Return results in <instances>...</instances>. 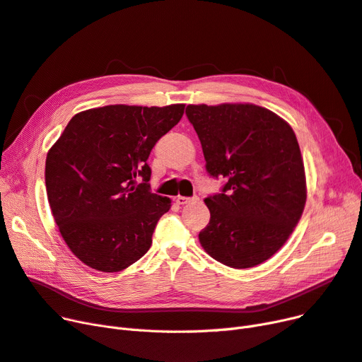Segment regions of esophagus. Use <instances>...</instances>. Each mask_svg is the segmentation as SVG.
<instances>
[{
	"mask_svg": "<svg viewBox=\"0 0 362 362\" xmlns=\"http://www.w3.org/2000/svg\"><path fill=\"white\" fill-rule=\"evenodd\" d=\"M193 200H197V197H184V196H178V197H177V204H178V205H187V204H190V202H193Z\"/></svg>",
	"mask_w": 362,
	"mask_h": 362,
	"instance_id": "34e87169",
	"label": "esophagus"
}]
</instances>
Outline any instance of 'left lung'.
I'll return each mask as SVG.
<instances>
[{
  "instance_id": "8db88e82",
  "label": "left lung",
  "mask_w": 362,
  "mask_h": 362,
  "mask_svg": "<svg viewBox=\"0 0 362 362\" xmlns=\"http://www.w3.org/2000/svg\"><path fill=\"white\" fill-rule=\"evenodd\" d=\"M206 170L227 182L205 199L209 224L199 242L214 259L250 269L276 254L305 211V163L293 127L255 104L187 105Z\"/></svg>"
}]
</instances>
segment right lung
I'll list each match as a JSON object with an SVG mask.
<instances>
[{
  "label": "right lung",
  "mask_w": 362,
  "mask_h": 362,
  "mask_svg": "<svg viewBox=\"0 0 362 362\" xmlns=\"http://www.w3.org/2000/svg\"><path fill=\"white\" fill-rule=\"evenodd\" d=\"M184 108L117 104L86 110L50 147L49 205L69 251L86 266L120 272L150 250L156 224L172 200L148 192L147 160Z\"/></svg>",
  "instance_id": "obj_1"
}]
</instances>
